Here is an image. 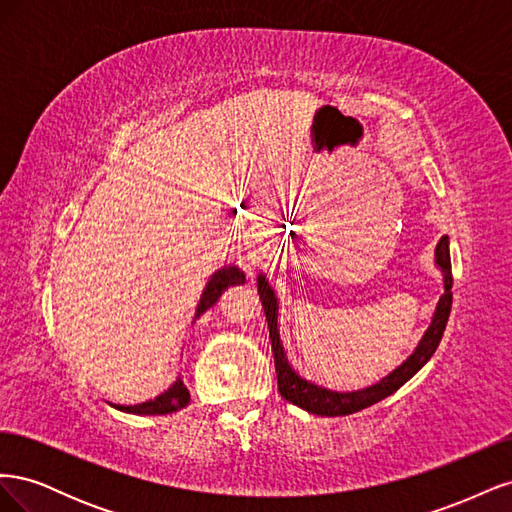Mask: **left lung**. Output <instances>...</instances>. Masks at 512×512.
<instances>
[{
  "mask_svg": "<svg viewBox=\"0 0 512 512\" xmlns=\"http://www.w3.org/2000/svg\"><path fill=\"white\" fill-rule=\"evenodd\" d=\"M433 262H436V267L442 273L444 294L438 299L436 312H433L431 324L427 327L423 339L418 342V346L414 348V352L408 356V359L397 369H393L389 376L382 378L374 386H367V389L346 391V393L327 389V386H320L312 380L299 376V371L292 369V365L288 363L286 350L282 346V339H280V324H277L280 299H277L275 290L271 288L267 275L260 273L258 275V292H260V301H262V307H265V314L269 320V339H271V348L275 354V374H277V389H280V395L286 401H290V404L307 410L309 414L346 416V414L374 406L384 397H389L397 389H401V386H404L416 374V371L431 359L433 352H436L440 339L444 335L448 316H451L453 273H451V250H448L446 235L436 245V258H433Z\"/></svg>",
  "mask_w": 512,
  "mask_h": 512,
  "instance_id": "8db88e82",
  "label": "left lung"
}]
</instances>
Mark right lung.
I'll use <instances>...</instances> for the list:
<instances>
[{"label": "right lung", "mask_w": 512, "mask_h": 512, "mask_svg": "<svg viewBox=\"0 0 512 512\" xmlns=\"http://www.w3.org/2000/svg\"><path fill=\"white\" fill-rule=\"evenodd\" d=\"M241 284H245V273L239 267L230 265V267H224L220 271H215L213 280L209 282V286H207V290L203 294V299H200V305L196 309V312H198L196 316L205 314L211 305L218 303V299L222 297V292L226 288L241 286ZM188 404H190V391L185 389V384L179 380V382H175L173 386H170L166 393H162L160 397H156L153 401H145V404H136V406H119L117 404L115 408L123 410V412H130V414L156 416V414L179 412Z\"/></svg>", "instance_id": "1"}]
</instances>
